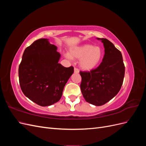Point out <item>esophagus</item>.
Instances as JSON below:
<instances>
[{"instance_id": "obj_1", "label": "esophagus", "mask_w": 146, "mask_h": 146, "mask_svg": "<svg viewBox=\"0 0 146 146\" xmlns=\"http://www.w3.org/2000/svg\"><path fill=\"white\" fill-rule=\"evenodd\" d=\"M74 73H76V74L79 73V70L78 68H74Z\"/></svg>"}]
</instances>
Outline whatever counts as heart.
<instances>
[{
    "mask_svg": "<svg viewBox=\"0 0 146 146\" xmlns=\"http://www.w3.org/2000/svg\"><path fill=\"white\" fill-rule=\"evenodd\" d=\"M69 59H80L79 66L85 70L96 68L104 57V50L100 46L91 44H83L70 48L69 54H65Z\"/></svg>",
    "mask_w": 146,
    "mask_h": 146,
    "instance_id": "1",
    "label": "heart"
}]
</instances>
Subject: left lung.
<instances>
[{
    "mask_svg": "<svg viewBox=\"0 0 146 146\" xmlns=\"http://www.w3.org/2000/svg\"><path fill=\"white\" fill-rule=\"evenodd\" d=\"M103 42L105 54L98 68L80 71V89L87 102L101 106L112 99L122 85L125 66L121 52L107 39L98 38Z\"/></svg>",
    "mask_w": 146,
    "mask_h": 146,
    "instance_id": "1",
    "label": "left lung"
}]
</instances>
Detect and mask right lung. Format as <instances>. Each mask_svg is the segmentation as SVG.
Instances as JSON below:
<instances>
[{
	"label": "right lung",
	"mask_w": 146,
	"mask_h": 146,
	"mask_svg": "<svg viewBox=\"0 0 146 146\" xmlns=\"http://www.w3.org/2000/svg\"><path fill=\"white\" fill-rule=\"evenodd\" d=\"M47 39H39L25 48L19 66V80L24 95L46 107L59 101L74 68L58 63L61 55Z\"/></svg>",
	"instance_id": "obj_1"
}]
</instances>
